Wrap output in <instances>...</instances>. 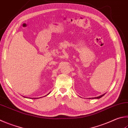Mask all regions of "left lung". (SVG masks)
<instances>
[{
    "label": "left lung",
    "mask_w": 128,
    "mask_h": 128,
    "mask_svg": "<svg viewBox=\"0 0 128 128\" xmlns=\"http://www.w3.org/2000/svg\"><path fill=\"white\" fill-rule=\"evenodd\" d=\"M104 94H102V95H101V96H98V97H92V98H90V99H94V98H101L102 97V96H104Z\"/></svg>",
    "instance_id": "obj_1"
}]
</instances>
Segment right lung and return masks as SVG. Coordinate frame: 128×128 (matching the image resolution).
<instances>
[{
    "mask_svg": "<svg viewBox=\"0 0 128 128\" xmlns=\"http://www.w3.org/2000/svg\"><path fill=\"white\" fill-rule=\"evenodd\" d=\"M49 94H50V93H49ZM48 94L47 95H46V96H48ZM45 96H44V97H45ZM41 97H40V98H41ZM26 98H27V97H26ZM32 99H37V98H31Z\"/></svg>",
    "mask_w": 128,
    "mask_h": 128,
    "instance_id": "add662e5",
    "label": "right lung"
}]
</instances>
